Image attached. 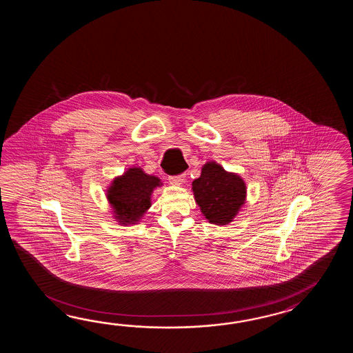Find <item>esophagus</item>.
I'll return each mask as SVG.
<instances>
[{"mask_svg": "<svg viewBox=\"0 0 353 353\" xmlns=\"http://www.w3.org/2000/svg\"><path fill=\"white\" fill-rule=\"evenodd\" d=\"M184 180H185V174H181L178 176H169V181L173 185H181L184 183Z\"/></svg>", "mask_w": 353, "mask_h": 353, "instance_id": "obj_1", "label": "esophagus"}]
</instances>
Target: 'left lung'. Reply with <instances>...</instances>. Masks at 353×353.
Wrapping results in <instances>:
<instances>
[{"label": "left lung", "instance_id": "8db88e82", "mask_svg": "<svg viewBox=\"0 0 353 353\" xmlns=\"http://www.w3.org/2000/svg\"><path fill=\"white\" fill-rule=\"evenodd\" d=\"M195 203L210 223L228 225L246 202V183L237 173L223 169L216 161H207L202 173L193 180Z\"/></svg>", "mask_w": 353, "mask_h": 353}]
</instances>
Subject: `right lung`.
I'll return each mask as SVG.
<instances>
[{
	"label": "right lung",
	"mask_w": 353,
	"mask_h": 353,
	"mask_svg": "<svg viewBox=\"0 0 353 353\" xmlns=\"http://www.w3.org/2000/svg\"><path fill=\"white\" fill-rule=\"evenodd\" d=\"M161 185L160 178L145 173L143 168H128L113 178L105 190L113 218L119 225H137L151 207V194Z\"/></svg>",
	"instance_id": "right-lung-1"
}]
</instances>
